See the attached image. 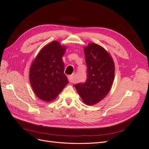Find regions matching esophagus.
Instances as JSON below:
<instances>
[{
	"instance_id": "1",
	"label": "esophagus",
	"mask_w": 149,
	"mask_h": 149,
	"mask_svg": "<svg viewBox=\"0 0 149 149\" xmlns=\"http://www.w3.org/2000/svg\"><path fill=\"white\" fill-rule=\"evenodd\" d=\"M68 80L70 82H73V81H74V74L68 76Z\"/></svg>"
}]
</instances>
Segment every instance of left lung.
Segmentation results:
<instances>
[{
	"label": "left lung",
	"mask_w": 149,
	"mask_h": 149,
	"mask_svg": "<svg viewBox=\"0 0 149 149\" xmlns=\"http://www.w3.org/2000/svg\"><path fill=\"white\" fill-rule=\"evenodd\" d=\"M87 66V79L74 86L86 104L99 103L110 91L114 78V61L102 46L94 43L84 47Z\"/></svg>",
	"instance_id": "obj_1"
}]
</instances>
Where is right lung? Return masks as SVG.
I'll return each mask as SVG.
<instances>
[{"instance_id": "right-lung-1", "label": "right lung", "mask_w": 149, "mask_h": 149, "mask_svg": "<svg viewBox=\"0 0 149 149\" xmlns=\"http://www.w3.org/2000/svg\"><path fill=\"white\" fill-rule=\"evenodd\" d=\"M65 51L66 46L53 41L40 50L31 65L30 83L41 100L52 102L68 83L62 60Z\"/></svg>"}]
</instances>
